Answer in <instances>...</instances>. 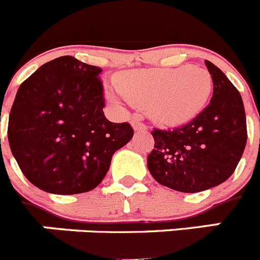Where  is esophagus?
Returning a JSON list of instances; mask_svg holds the SVG:
<instances>
[{"label":"esophagus","mask_w":260,"mask_h":260,"mask_svg":"<svg viewBox=\"0 0 260 260\" xmlns=\"http://www.w3.org/2000/svg\"><path fill=\"white\" fill-rule=\"evenodd\" d=\"M133 123V127H134V130H147V125L146 123H143V119H142L141 116H135L134 119L132 121Z\"/></svg>","instance_id":"1"}]
</instances>
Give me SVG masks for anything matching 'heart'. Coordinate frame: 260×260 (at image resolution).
Here are the masks:
<instances>
[{
	"label": "heart",
	"mask_w": 260,
	"mask_h": 260,
	"mask_svg": "<svg viewBox=\"0 0 260 260\" xmlns=\"http://www.w3.org/2000/svg\"><path fill=\"white\" fill-rule=\"evenodd\" d=\"M118 88H109L113 102L122 99L147 107L157 122L180 125L194 118L207 104L212 79L204 69L182 66L176 69H144L125 73Z\"/></svg>",
	"instance_id": "obj_1"
}]
</instances>
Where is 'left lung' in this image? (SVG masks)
Wrapping results in <instances>:
<instances>
[{
  "instance_id": "8db88e82",
  "label": "left lung",
  "mask_w": 260,
  "mask_h": 260,
  "mask_svg": "<svg viewBox=\"0 0 260 260\" xmlns=\"http://www.w3.org/2000/svg\"><path fill=\"white\" fill-rule=\"evenodd\" d=\"M213 82L211 102L180 127L153 128L155 147L147 167L158 183L181 192H199L226 181L247 141L242 98L226 75L204 61Z\"/></svg>"
}]
</instances>
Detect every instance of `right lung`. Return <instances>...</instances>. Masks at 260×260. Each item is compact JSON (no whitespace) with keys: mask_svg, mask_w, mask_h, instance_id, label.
<instances>
[{"mask_svg":"<svg viewBox=\"0 0 260 260\" xmlns=\"http://www.w3.org/2000/svg\"><path fill=\"white\" fill-rule=\"evenodd\" d=\"M102 68L71 56L47 62L18 88L9 116L10 150L39 189L59 195L93 190L113 153L134 135L108 121Z\"/></svg>","mask_w":260,"mask_h":260,"instance_id":"add662e5","label":"right lung"}]
</instances>
